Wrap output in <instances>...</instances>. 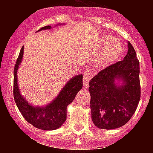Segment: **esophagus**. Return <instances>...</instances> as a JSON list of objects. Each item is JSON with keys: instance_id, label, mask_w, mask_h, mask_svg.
I'll return each instance as SVG.
<instances>
[{"instance_id": "34e87169", "label": "esophagus", "mask_w": 153, "mask_h": 153, "mask_svg": "<svg viewBox=\"0 0 153 153\" xmlns=\"http://www.w3.org/2000/svg\"><path fill=\"white\" fill-rule=\"evenodd\" d=\"M92 76H93V74H92L91 70H85L83 73V87L85 89L88 88L89 86V81L91 79Z\"/></svg>"}]
</instances>
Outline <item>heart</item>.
I'll list each match as a JSON object with an SVG mask.
<instances>
[{"label": "heart", "mask_w": 153, "mask_h": 153, "mask_svg": "<svg viewBox=\"0 0 153 153\" xmlns=\"http://www.w3.org/2000/svg\"><path fill=\"white\" fill-rule=\"evenodd\" d=\"M102 44L105 45L93 60L96 67L100 68L107 67L108 65L118 60L125 51V47L121 40L109 35L104 36Z\"/></svg>", "instance_id": "obj_1"}]
</instances>
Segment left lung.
I'll list each match as a JSON object with an SVG mask.
<instances>
[{
    "label": "left lung",
    "instance_id": "8db88e82",
    "mask_svg": "<svg viewBox=\"0 0 153 153\" xmlns=\"http://www.w3.org/2000/svg\"><path fill=\"white\" fill-rule=\"evenodd\" d=\"M123 60L101 70L89 82L92 120L100 129H113L125 125L140 102V62L132 44ZM116 80H122L117 85Z\"/></svg>",
    "mask_w": 153,
    "mask_h": 153
}]
</instances>
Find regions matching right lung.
<instances>
[{"mask_svg":"<svg viewBox=\"0 0 153 153\" xmlns=\"http://www.w3.org/2000/svg\"><path fill=\"white\" fill-rule=\"evenodd\" d=\"M45 26L37 31L51 29ZM24 53L22 47L13 70V97L16 105L24 118L36 128L43 130H53L60 128L67 119V107L75 99L76 95L83 87V75L75 76L70 79L57 97L46 106H33L21 96L17 85V72Z\"/></svg>","mask_w":153,"mask_h":153,"instance_id":"right-lung-1","label":"right lung"}]
</instances>
